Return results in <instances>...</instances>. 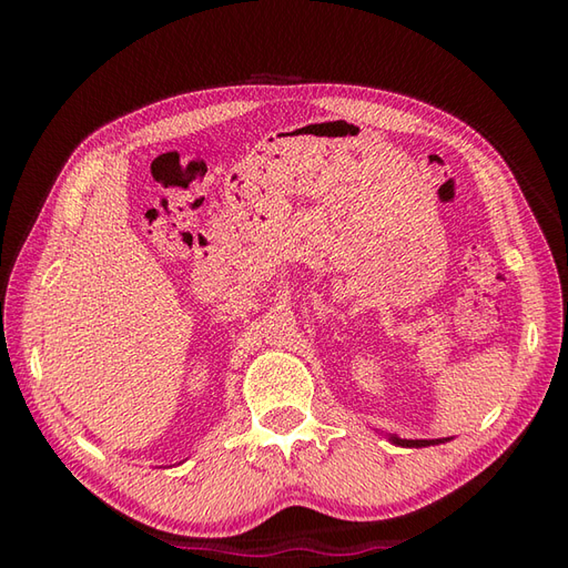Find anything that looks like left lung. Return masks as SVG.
<instances>
[{
	"instance_id": "1",
	"label": "left lung",
	"mask_w": 568,
	"mask_h": 568,
	"mask_svg": "<svg viewBox=\"0 0 568 568\" xmlns=\"http://www.w3.org/2000/svg\"><path fill=\"white\" fill-rule=\"evenodd\" d=\"M395 445H403V448H426V445H440V443H448L450 438H432V440H407V438H388Z\"/></svg>"
}]
</instances>
